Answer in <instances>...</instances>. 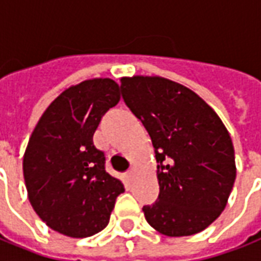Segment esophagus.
I'll use <instances>...</instances> for the list:
<instances>
[{"instance_id": "esophagus-1", "label": "esophagus", "mask_w": 261, "mask_h": 261, "mask_svg": "<svg viewBox=\"0 0 261 261\" xmlns=\"http://www.w3.org/2000/svg\"><path fill=\"white\" fill-rule=\"evenodd\" d=\"M126 177H128V179H129V181H132V179L135 178V171H133V170H130V171H129V173H128V175H126Z\"/></svg>"}]
</instances>
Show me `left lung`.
<instances>
[{
	"label": "left lung",
	"instance_id": "left-lung-1",
	"mask_svg": "<svg viewBox=\"0 0 261 261\" xmlns=\"http://www.w3.org/2000/svg\"><path fill=\"white\" fill-rule=\"evenodd\" d=\"M121 92L158 162L159 196L143 207L145 219L169 237L203 231L225 210L236 181L227 129L196 92L165 77H122Z\"/></svg>",
	"mask_w": 261,
	"mask_h": 261
}]
</instances>
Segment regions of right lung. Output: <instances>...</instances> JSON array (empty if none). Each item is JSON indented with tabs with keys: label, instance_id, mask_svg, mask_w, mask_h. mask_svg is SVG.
I'll use <instances>...</instances> for the list:
<instances>
[{
	"label": "right lung",
	"instance_id": "obj_1",
	"mask_svg": "<svg viewBox=\"0 0 261 261\" xmlns=\"http://www.w3.org/2000/svg\"><path fill=\"white\" fill-rule=\"evenodd\" d=\"M118 102L120 87L112 79L79 83L48 105L30 137L23 158L28 200L54 231L84 238L108 226L125 189L105 170V153L92 137Z\"/></svg>",
	"mask_w": 261,
	"mask_h": 261
}]
</instances>
